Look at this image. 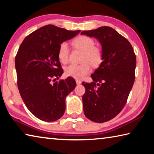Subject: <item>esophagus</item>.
<instances>
[{
  "label": "esophagus",
  "instance_id": "34e87169",
  "mask_svg": "<svg viewBox=\"0 0 154 154\" xmlns=\"http://www.w3.org/2000/svg\"><path fill=\"white\" fill-rule=\"evenodd\" d=\"M76 83H77V85H80L81 83H82V82H81L80 80L77 79V80H76Z\"/></svg>",
  "mask_w": 154,
  "mask_h": 154
}]
</instances>
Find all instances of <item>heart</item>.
Instances as JSON below:
<instances>
[{"label": "heart", "instance_id": "heart-1", "mask_svg": "<svg viewBox=\"0 0 154 154\" xmlns=\"http://www.w3.org/2000/svg\"><path fill=\"white\" fill-rule=\"evenodd\" d=\"M75 48L83 51L80 64H72L65 69V73L69 77L81 79L91 71L90 65L94 67L98 66L103 60V51L98 47L95 46V42L92 38L86 36H80L75 38L72 42ZM58 58L62 63L66 64L69 61V48L66 43H62L59 47Z\"/></svg>", "mask_w": 154, "mask_h": 154}]
</instances>
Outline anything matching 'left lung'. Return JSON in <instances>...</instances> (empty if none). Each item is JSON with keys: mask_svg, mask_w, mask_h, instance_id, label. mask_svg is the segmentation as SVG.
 <instances>
[{"mask_svg": "<svg viewBox=\"0 0 154 154\" xmlns=\"http://www.w3.org/2000/svg\"><path fill=\"white\" fill-rule=\"evenodd\" d=\"M94 37L102 45L103 62L93 74V82H82L83 112L97 123L114 118L126 105L135 79L136 56L131 44L108 26L81 32Z\"/></svg>", "mask_w": 154, "mask_h": 154, "instance_id": "1", "label": "left lung"}]
</instances>
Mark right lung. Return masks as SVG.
Masks as SVG:
<instances>
[{
  "label": "right lung",
  "mask_w": 154,
  "mask_h": 154,
  "mask_svg": "<svg viewBox=\"0 0 154 154\" xmlns=\"http://www.w3.org/2000/svg\"><path fill=\"white\" fill-rule=\"evenodd\" d=\"M79 32L44 26L28 35L18 49L15 59L18 90L28 110L41 120L62 118L66 96L76 87L70 77L54 82L63 73L58 56L60 45Z\"/></svg>",
  "instance_id": "right-lung-1"
}]
</instances>
